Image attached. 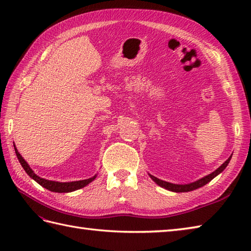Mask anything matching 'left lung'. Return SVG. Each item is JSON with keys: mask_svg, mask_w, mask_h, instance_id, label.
Returning a JSON list of instances; mask_svg holds the SVG:
<instances>
[{"mask_svg": "<svg viewBox=\"0 0 251 251\" xmlns=\"http://www.w3.org/2000/svg\"><path fill=\"white\" fill-rule=\"evenodd\" d=\"M231 157H228L226 161L223 163L221 166L218 168L217 170H215L214 173H211L210 175L206 176V177L201 178L200 180L195 181V182H192V183H189V184H174V183H169V182H166V181H163V180H159L158 178L154 177V176L150 175V177L152 178L153 181H155V182L159 185L162 186V188L166 189V190H169V191H173V192H190V191H193V190H196L201 188V186H204L205 184H207L209 181H211L212 179H214L216 176L219 175L220 173H222L223 170H225V168L227 166L228 162L231 161Z\"/></svg>", "mask_w": 251, "mask_h": 251, "instance_id": "8db88e82", "label": "left lung"}]
</instances>
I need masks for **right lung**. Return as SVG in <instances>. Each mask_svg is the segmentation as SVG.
I'll use <instances>...</instances> for the list:
<instances>
[{
	"label": "right lung",
	"instance_id": "1",
	"mask_svg": "<svg viewBox=\"0 0 251 251\" xmlns=\"http://www.w3.org/2000/svg\"><path fill=\"white\" fill-rule=\"evenodd\" d=\"M15 152H16V155H17V157H18V161L21 164V166L24 167L25 172L28 174L32 179L35 180L36 182L39 183L40 185L44 186L45 189L50 190L51 192H58V193H68V192H73V191H75V190L84 188V186H86L88 183H90V182H92V181H94L96 179V176H94V177L89 178V179H86V180L72 181V182H57V181L46 180V179H43V178L39 177V176H36L33 173V170L30 168L28 163H26L25 159L23 158V156L20 155L19 152L17 151V149H16V148H15Z\"/></svg>",
	"mask_w": 251,
	"mask_h": 251
}]
</instances>
